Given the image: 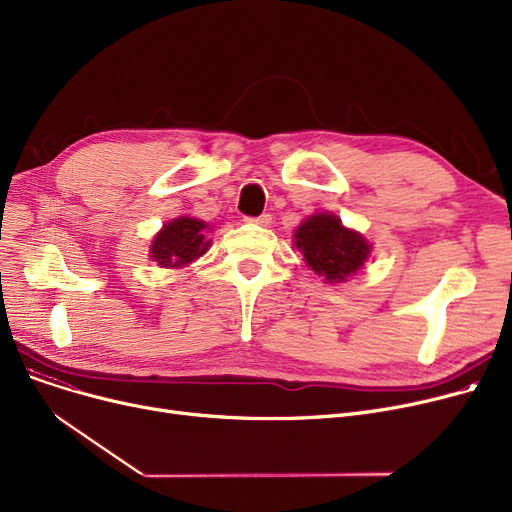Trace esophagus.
Here are the masks:
<instances>
[{
  "instance_id": "esophagus-1",
  "label": "esophagus",
  "mask_w": 512,
  "mask_h": 512,
  "mask_svg": "<svg viewBox=\"0 0 512 512\" xmlns=\"http://www.w3.org/2000/svg\"><path fill=\"white\" fill-rule=\"evenodd\" d=\"M245 222L257 224V226H270L272 224V215L270 213H263V215H257V218H245Z\"/></svg>"
}]
</instances>
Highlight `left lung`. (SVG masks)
Wrapping results in <instances>:
<instances>
[{
    "label": "left lung",
    "instance_id": "obj_1",
    "mask_svg": "<svg viewBox=\"0 0 512 512\" xmlns=\"http://www.w3.org/2000/svg\"><path fill=\"white\" fill-rule=\"evenodd\" d=\"M307 267L326 282H346L357 274L371 253L369 242L355 230L342 226L332 213H315L294 232Z\"/></svg>",
    "mask_w": 512,
    "mask_h": 512
}]
</instances>
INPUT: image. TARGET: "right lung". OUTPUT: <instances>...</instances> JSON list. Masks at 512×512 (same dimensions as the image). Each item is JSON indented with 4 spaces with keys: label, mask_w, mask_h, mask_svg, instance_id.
I'll list each match as a JSON object with an SVG mask.
<instances>
[{
    "label": "right lung",
    "mask_w": 512,
    "mask_h": 512,
    "mask_svg": "<svg viewBox=\"0 0 512 512\" xmlns=\"http://www.w3.org/2000/svg\"><path fill=\"white\" fill-rule=\"evenodd\" d=\"M207 232L209 226L205 222L180 215L155 234L149 257L161 267H184L207 253L211 245Z\"/></svg>",
    "instance_id": "right-lung-1"
}]
</instances>
